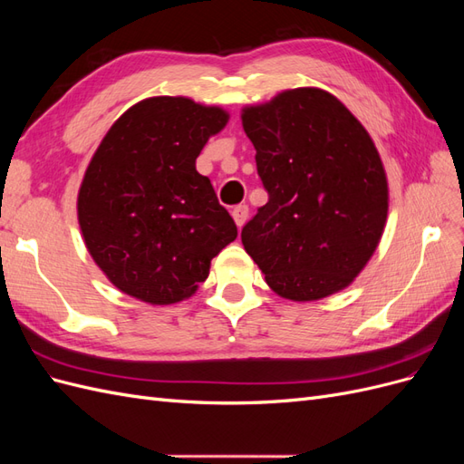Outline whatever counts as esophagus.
Segmentation results:
<instances>
[{
	"label": "esophagus",
	"mask_w": 464,
	"mask_h": 464,
	"mask_svg": "<svg viewBox=\"0 0 464 464\" xmlns=\"http://www.w3.org/2000/svg\"><path fill=\"white\" fill-rule=\"evenodd\" d=\"M247 215H249V208L247 205H237L232 208V217H234V222L237 224V228H242L246 220H247Z\"/></svg>",
	"instance_id": "34e87169"
}]
</instances>
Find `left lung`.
Returning a JSON list of instances; mask_svg holds the SVG:
<instances>
[{"instance_id": "obj_1", "label": "left lung", "mask_w": 464, "mask_h": 464, "mask_svg": "<svg viewBox=\"0 0 464 464\" xmlns=\"http://www.w3.org/2000/svg\"><path fill=\"white\" fill-rule=\"evenodd\" d=\"M269 193L242 244L278 296L321 300L346 288L382 240L387 176L363 125L327 91L302 87L242 111Z\"/></svg>"}]
</instances>
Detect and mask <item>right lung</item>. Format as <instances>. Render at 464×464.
I'll return each instance as SVG.
<instances>
[{"mask_svg":"<svg viewBox=\"0 0 464 464\" xmlns=\"http://www.w3.org/2000/svg\"><path fill=\"white\" fill-rule=\"evenodd\" d=\"M228 121L218 106L152 96L116 120L79 188L77 217L94 263L152 305L189 298L237 228L195 160Z\"/></svg>","mask_w":464,"mask_h":464,"instance_id":"add662e5","label":"right lung"}]
</instances>
